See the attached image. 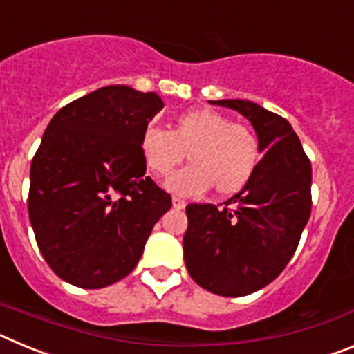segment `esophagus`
<instances>
[{
	"instance_id": "esophagus-1",
	"label": "esophagus",
	"mask_w": 354,
	"mask_h": 354,
	"mask_svg": "<svg viewBox=\"0 0 354 354\" xmlns=\"http://www.w3.org/2000/svg\"><path fill=\"white\" fill-rule=\"evenodd\" d=\"M171 205H174V209H184L186 207V202L183 198H179V196H174L171 198Z\"/></svg>"
}]
</instances>
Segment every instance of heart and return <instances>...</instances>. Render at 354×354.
<instances>
[{
    "instance_id": "b5f03b06",
    "label": "heart",
    "mask_w": 354,
    "mask_h": 354,
    "mask_svg": "<svg viewBox=\"0 0 354 354\" xmlns=\"http://www.w3.org/2000/svg\"><path fill=\"white\" fill-rule=\"evenodd\" d=\"M140 147L147 168L159 179L170 177L187 154L192 165L168 180L179 195H200L209 187L220 196L236 195L253 179L261 161L253 131L209 108L179 115L170 131L149 126Z\"/></svg>"
}]
</instances>
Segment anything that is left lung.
Listing matches in <instances>:
<instances>
[{
    "label": "left lung",
    "mask_w": 354,
    "mask_h": 354,
    "mask_svg": "<svg viewBox=\"0 0 354 354\" xmlns=\"http://www.w3.org/2000/svg\"><path fill=\"white\" fill-rule=\"evenodd\" d=\"M252 122L266 152L253 179L223 202L189 204L183 248L187 273L218 296H246L271 283L298 248L312 209V167L283 117L243 99L211 101Z\"/></svg>",
    "instance_id": "1"
}]
</instances>
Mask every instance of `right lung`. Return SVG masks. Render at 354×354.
Wrapping results in <instances>:
<instances>
[{
	"instance_id": "add662e5",
	"label": "right lung",
	"mask_w": 354,
	"mask_h": 354,
	"mask_svg": "<svg viewBox=\"0 0 354 354\" xmlns=\"http://www.w3.org/2000/svg\"><path fill=\"white\" fill-rule=\"evenodd\" d=\"M154 92L111 84L49 122L30 170L28 214L62 280L101 289L131 273L171 196L147 177L142 140L161 111Z\"/></svg>"
}]
</instances>
